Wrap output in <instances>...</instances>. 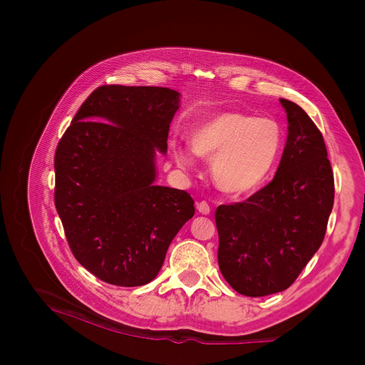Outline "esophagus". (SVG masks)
<instances>
[{
    "label": "esophagus",
    "mask_w": 365,
    "mask_h": 365,
    "mask_svg": "<svg viewBox=\"0 0 365 365\" xmlns=\"http://www.w3.org/2000/svg\"><path fill=\"white\" fill-rule=\"evenodd\" d=\"M197 210L201 215H210V212H212V208H210V204L207 201H200L197 204Z\"/></svg>",
    "instance_id": "1"
}]
</instances>
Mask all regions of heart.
I'll use <instances>...</instances> for the list:
<instances>
[{
    "label": "heart",
    "instance_id": "heart-1",
    "mask_svg": "<svg viewBox=\"0 0 365 365\" xmlns=\"http://www.w3.org/2000/svg\"><path fill=\"white\" fill-rule=\"evenodd\" d=\"M282 143L284 131L277 120L240 110L213 115L190 134L194 152L213 160L216 183L232 194L252 192L269 179ZM175 158L180 167L194 164L192 155L180 146L175 148Z\"/></svg>",
    "mask_w": 365,
    "mask_h": 365
}]
</instances>
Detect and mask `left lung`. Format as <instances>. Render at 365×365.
I'll use <instances>...</instances> for the list:
<instances>
[{
	"mask_svg": "<svg viewBox=\"0 0 365 365\" xmlns=\"http://www.w3.org/2000/svg\"><path fill=\"white\" fill-rule=\"evenodd\" d=\"M289 136L275 178L242 202L219 205L217 260L235 292L262 297L287 290L317 253L334 202L324 138L299 105L281 99Z\"/></svg>",
	"mask_w": 365,
	"mask_h": 365,
	"instance_id": "1",
	"label": "left lung"
}]
</instances>
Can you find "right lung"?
<instances>
[{"mask_svg":"<svg viewBox=\"0 0 365 365\" xmlns=\"http://www.w3.org/2000/svg\"><path fill=\"white\" fill-rule=\"evenodd\" d=\"M179 93L102 86L84 101L54 153V205L75 259L121 287L150 282L194 216L185 190L155 186V149L167 152Z\"/></svg>","mask_w":365,"mask_h":365,"instance_id":"right-lung-1","label":"right lung"}]
</instances>
